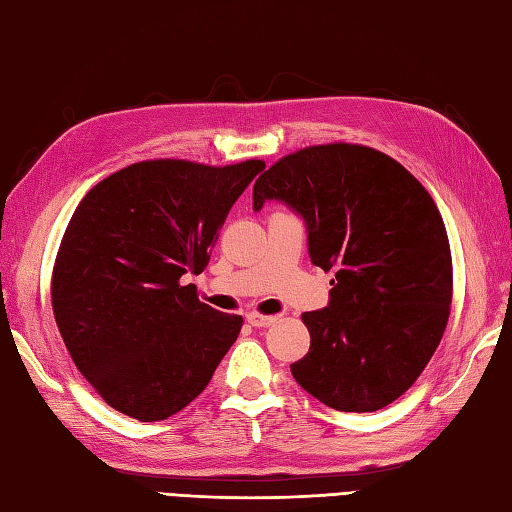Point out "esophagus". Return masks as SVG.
<instances>
[{"label":"esophagus","mask_w":512,"mask_h":512,"mask_svg":"<svg viewBox=\"0 0 512 512\" xmlns=\"http://www.w3.org/2000/svg\"><path fill=\"white\" fill-rule=\"evenodd\" d=\"M246 321L253 325V328H268V325H273L277 321V317H264V314L259 312H248Z\"/></svg>","instance_id":"1"}]
</instances>
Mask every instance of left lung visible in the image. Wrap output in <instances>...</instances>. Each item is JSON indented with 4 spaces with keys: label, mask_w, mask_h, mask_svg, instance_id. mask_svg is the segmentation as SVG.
I'll use <instances>...</instances> for the list:
<instances>
[{
    "label": "left lung",
    "mask_w": 512,
    "mask_h": 512,
    "mask_svg": "<svg viewBox=\"0 0 512 512\" xmlns=\"http://www.w3.org/2000/svg\"><path fill=\"white\" fill-rule=\"evenodd\" d=\"M279 200L308 228L314 266L332 270L328 308L303 312L310 350L290 365L336 411H376L416 383L447 328L453 264L427 189L380 151L317 145L257 178L253 209Z\"/></svg>",
    "instance_id": "obj_1"
}]
</instances>
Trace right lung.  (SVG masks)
Instances as JSON below:
<instances>
[{
	"mask_svg": "<svg viewBox=\"0 0 512 512\" xmlns=\"http://www.w3.org/2000/svg\"><path fill=\"white\" fill-rule=\"evenodd\" d=\"M266 165L136 162L76 206L52 270V310L76 369L107 405L167 420L198 398L242 317L198 299L231 206Z\"/></svg>",
	"mask_w": 512,
	"mask_h": 512,
	"instance_id": "obj_1",
	"label": "right lung"
}]
</instances>
